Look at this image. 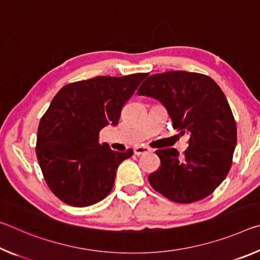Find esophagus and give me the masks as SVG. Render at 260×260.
Here are the masks:
<instances>
[{
    "label": "esophagus",
    "mask_w": 260,
    "mask_h": 260,
    "mask_svg": "<svg viewBox=\"0 0 260 260\" xmlns=\"http://www.w3.org/2000/svg\"><path fill=\"white\" fill-rule=\"evenodd\" d=\"M151 149L148 148V147H144V146H139V147H135L134 148V153L136 156H140V155H144V153H148L150 152Z\"/></svg>",
    "instance_id": "esophagus-1"
}]
</instances>
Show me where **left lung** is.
Wrapping results in <instances>:
<instances>
[{
  "mask_svg": "<svg viewBox=\"0 0 260 260\" xmlns=\"http://www.w3.org/2000/svg\"><path fill=\"white\" fill-rule=\"evenodd\" d=\"M164 105L174 129L189 135L183 157L174 148L156 153L160 166L149 182L166 199L193 203L212 193L230 172L237 140L236 122L225 94L201 73L152 74L138 90Z\"/></svg>",
  "mask_w": 260,
  "mask_h": 260,
  "instance_id": "obj_1",
  "label": "left lung"
}]
</instances>
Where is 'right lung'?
Returning a JSON list of instances; mask_svg holds the SVG:
<instances>
[{
	"label": "right lung",
	"instance_id": "right-lung-1",
	"mask_svg": "<svg viewBox=\"0 0 260 260\" xmlns=\"http://www.w3.org/2000/svg\"><path fill=\"white\" fill-rule=\"evenodd\" d=\"M148 73L96 77L64 86L38 128L37 157L48 187L69 205L83 208L112 190L118 166L133 155L100 144V132L119 122L121 109Z\"/></svg>",
	"mask_w": 260,
	"mask_h": 260
}]
</instances>
